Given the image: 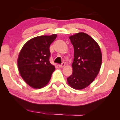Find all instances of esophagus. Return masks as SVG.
I'll use <instances>...</instances> for the list:
<instances>
[{"mask_svg": "<svg viewBox=\"0 0 120 120\" xmlns=\"http://www.w3.org/2000/svg\"><path fill=\"white\" fill-rule=\"evenodd\" d=\"M65 65V63H63L59 65V67H60V68H63V67H64Z\"/></svg>", "mask_w": 120, "mask_h": 120, "instance_id": "esophagus-1", "label": "esophagus"}]
</instances>
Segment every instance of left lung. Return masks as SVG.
Returning a JSON list of instances; mask_svg holds the SVG:
<instances>
[{"label":"left lung","mask_w":120,"mask_h":120,"mask_svg":"<svg viewBox=\"0 0 120 120\" xmlns=\"http://www.w3.org/2000/svg\"><path fill=\"white\" fill-rule=\"evenodd\" d=\"M74 47L72 74L67 78L70 86L76 90L90 85L99 72L102 61L100 47L90 35L78 33L69 37Z\"/></svg>","instance_id":"1"}]
</instances>
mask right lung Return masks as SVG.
<instances>
[{"mask_svg": "<svg viewBox=\"0 0 120 120\" xmlns=\"http://www.w3.org/2000/svg\"><path fill=\"white\" fill-rule=\"evenodd\" d=\"M56 34L32 38L24 45L19 53L17 65L21 76L34 89H41L49 83L55 66L49 62V46Z\"/></svg>", "mask_w": 120, "mask_h": 120, "instance_id": "right-lung-1", "label": "right lung"}]
</instances>
